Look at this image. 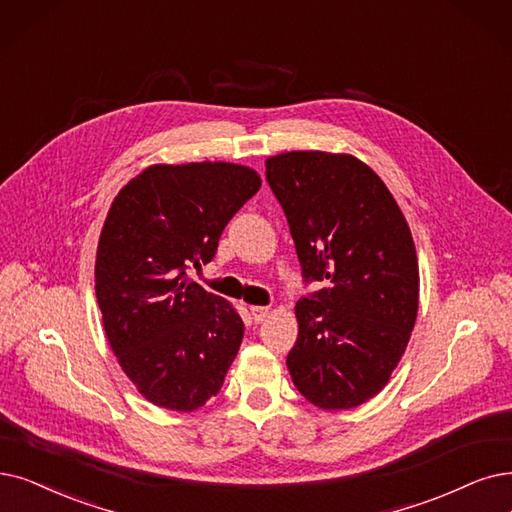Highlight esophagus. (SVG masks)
I'll list each match as a JSON object with an SVG mask.
<instances>
[{"label":"esophagus","mask_w":512,"mask_h":512,"mask_svg":"<svg viewBox=\"0 0 512 512\" xmlns=\"http://www.w3.org/2000/svg\"><path fill=\"white\" fill-rule=\"evenodd\" d=\"M269 315H271V311L267 309V306H250V317L254 323H262Z\"/></svg>","instance_id":"34e87169"}]
</instances>
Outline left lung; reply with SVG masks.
<instances>
[{
    "instance_id": "obj_1",
    "label": "left lung",
    "mask_w": 512,
    "mask_h": 512,
    "mask_svg": "<svg viewBox=\"0 0 512 512\" xmlns=\"http://www.w3.org/2000/svg\"><path fill=\"white\" fill-rule=\"evenodd\" d=\"M267 182L288 218L304 283L288 370L323 410L380 393L418 315V258L384 182L353 155L292 151L267 159Z\"/></svg>"
}]
</instances>
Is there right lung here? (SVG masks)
I'll list each match as a JSON object with an SVG mask.
<instances>
[{"instance_id":"add662e5","label":"right lung","mask_w":512,"mask_h":512,"mask_svg":"<svg viewBox=\"0 0 512 512\" xmlns=\"http://www.w3.org/2000/svg\"><path fill=\"white\" fill-rule=\"evenodd\" d=\"M260 189L235 163L151 166L119 191L96 252V298L121 370L151 403L193 412L214 397L243 338L233 306L201 288L229 220Z\"/></svg>"}]
</instances>
